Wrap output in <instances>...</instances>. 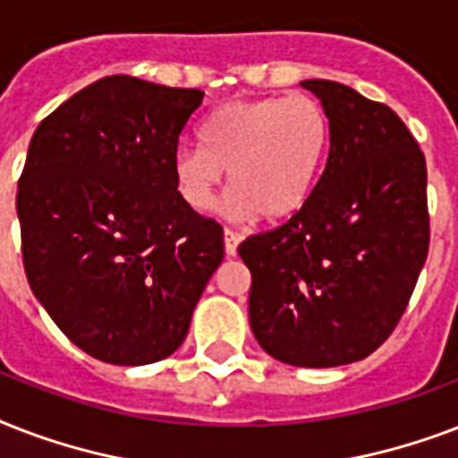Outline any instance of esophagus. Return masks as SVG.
<instances>
[{"instance_id": "obj_1", "label": "esophagus", "mask_w": 458, "mask_h": 458, "mask_svg": "<svg viewBox=\"0 0 458 458\" xmlns=\"http://www.w3.org/2000/svg\"><path fill=\"white\" fill-rule=\"evenodd\" d=\"M241 236L233 229H225V250L226 255H236V248H239Z\"/></svg>"}]
</instances>
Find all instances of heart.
Wrapping results in <instances>:
<instances>
[{"instance_id": "b5f03b06", "label": "heart", "mask_w": 458, "mask_h": 458, "mask_svg": "<svg viewBox=\"0 0 458 458\" xmlns=\"http://www.w3.org/2000/svg\"><path fill=\"white\" fill-rule=\"evenodd\" d=\"M329 138L327 112L308 95L229 102L205 119L203 145L176 152V186L191 208L208 210L229 169L226 217H289L310 196Z\"/></svg>"}]
</instances>
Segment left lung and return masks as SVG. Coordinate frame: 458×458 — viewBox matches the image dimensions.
I'll list each match as a JSON object with an SVG mask.
<instances>
[{"instance_id":"1","label":"left lung","mask_w":458,"mask_h":458,"mask_svg":"<svg viewBox=\"0 0 458 458\" xmlns=\"http://www.w3.org/2000/svg\"><path fill=\"white\" fill-rule=\"evenodd\" d=\"M329 116L325 172L292 219L239 246L262 349L299 368L370 356L402 320L430 246L425 155L382 102L303 81Z\"/></svg>"}]
</instances>
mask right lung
Instances as JSON below:
<instances>
[{"label":"right lung","mask_w":458,"mask_h":458,"mask_svg":"<svg viewBox=\"0 0 458 458\" xmlns=\"http://www.w3.org/2000/svg\"><path fill=\"white\" fill-rule=\"evenodd\" d=\"M203 90L107 76L42 119L19 179L28 284L78 349L172 356L225 258L222 225L179 193L174 157Z\"/></svg>","instance_id":"1"}]
</instances>
